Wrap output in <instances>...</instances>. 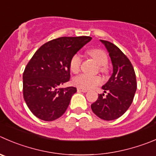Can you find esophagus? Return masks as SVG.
<instances>
[{
  "mask_svg": "<svg viewBox=\"0 0 156 156\" xmlns=\"http://www.w3.org/2000/svg\"><path fill=\"white\" fill-rule=\"evenodd\" d=\"M78 91L84 92V93H85V92H87V90H86V89H82V88H80V87H78Z\"/></svg>",
  "mask_w": 156,
  "mask_h": 156,
  "instance_id": "34e87169",
  "label": "esophagus"
}]
</instances>
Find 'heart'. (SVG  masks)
<instances>
[{"mask_svg": "<svg viewBox=\"0 0 156 156\" xmlns=\"http://www.w3.org/2000/svg\"><path fill=\"white\" fill-rule=\"evenodd\" d=\"M89 55L93 57L94 59L101 66L100 70L102 72L107 71L106 65L108 62L107 54L105 52L99 49H93L88 51ZM81 65V56L78 53L75 54L71 58L69 62V68L73 73H77L79 72ZM102 82V79L98 75H89L87 74H81L78 76L75 77L73 79V83L76 87L82 89L94 88L96 86L99 85Z\"/></svg>", "mask_w": 156, "mask_h": 156, "instance_id": "1", "label": "heart"}]
</instances>
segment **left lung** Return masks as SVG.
<instances>
[{
	"label": "left lung",
	"mask_w": 156,
	"mask_h": 156,
	"mask_svg": "<svg viewBox=\"0 0 156 156\" xmlns=\"http://www.w3.org/2000/svg\"><path fill=\"white\" fill-rule=\"evenodd\" d=\"M107 48L113 74L102 87L104 94L91 104L92 111L104 120H113L122 116L132 104L137 87L135 71L126 55L112 43L101 40Z\"/></svg>",
	"instance_id": "obj_1"
}]
</instances>
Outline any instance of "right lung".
I'll return each instance as SVG.
<instances>
[{"label":"right lung","instance_id":"right-lung-1","mask_svg":"<svg viewBox=\"0 0 156 156\" xmlns=\"http://www.w3.org/2000/svg\"><path fill=\"white\" fill-rule=\"evenodd\" d=\"M91 39L84 36L52 40L40 46L27 63L23 74V94L36 117L52 121L67 110L77 89L60 87L70 79L72 56Z\"/></svg>","mask_w":156,"mask_h":156}]
</instances>
